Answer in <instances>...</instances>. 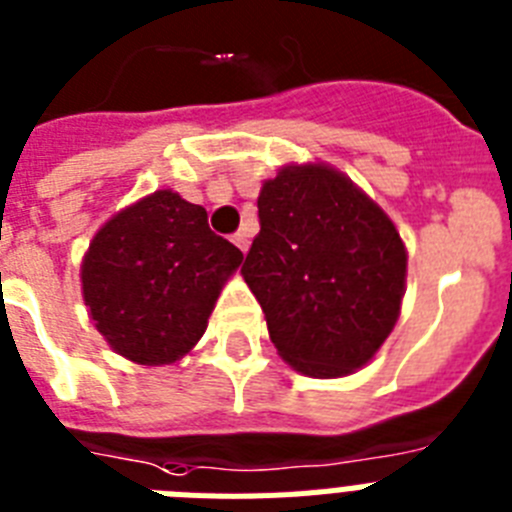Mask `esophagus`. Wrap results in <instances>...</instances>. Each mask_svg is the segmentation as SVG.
I'll return each instance as SVG.
<instances>
[{
	"label": "esophagus",
	"mask_w": 512,
	"mask_h": 512,
	"mask_svg": "<svg viewBox=\"0 0 512 512\" xmlns=\"http://www.w3.org/2000/svg\"><path fill=\"white\" fill-rule=\"evenodd\" d=\"M234 244L239 249H242V252H247V249H249V234H247V231H236V234H234Z\"/></svg>",
	"instance_id": "esophagus-1"
}]
</instances>
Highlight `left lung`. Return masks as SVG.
<instances>
[{
	"instance_id": "left-lung-1",
	"label": "left lung",
	"mask_w": 512,
	"mask_h": 512,
	"mask_svg": "<svg viewBox=\"0 0 512 512\" xmlns=\"http://www.w3.org/2000/svg\"><path fill=\"white\" fill-rule=\"evenodd\" d=\"M257 216L242 273L278 354L309 377L367 364L398 320L406 283L393 221L328 166L278 171Z\"/></svg>"
}]
</instances>
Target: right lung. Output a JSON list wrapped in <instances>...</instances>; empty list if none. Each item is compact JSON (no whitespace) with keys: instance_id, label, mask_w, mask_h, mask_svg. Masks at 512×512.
<instances>
[{"instance_id":"add662e5","label":"right lung","mask_w":512,"mask_h":512,"mask_svg":"<svg viewBox=\"0 0 512 512\" xmlns=\"http://www.w3.org/2000/svg\"><path fill=\"white\" fill-rule=\"evenodd\" d=\"M239 265L242 252L210 231L205 208L161 190L98 231L83 260V296L117 354L171 364L203 336Z\"/></svg>"}]
</instances>
